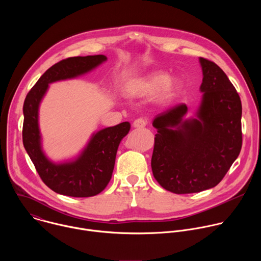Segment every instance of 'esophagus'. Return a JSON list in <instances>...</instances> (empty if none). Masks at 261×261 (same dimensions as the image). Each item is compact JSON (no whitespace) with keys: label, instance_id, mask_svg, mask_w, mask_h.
Returning a JSON list of instances; mask_svg holds the SVG:
<instances>
[{"label":"esophagus","instance_id":"34e87169","mask_svg":"<svg viewBox=\"0 0 261 261\" xmlns=\"http://www.w3.org/2000/svg\"><path fill=\"white\" fill-rule=\"evenodd\" d=\"M148 121L145 118H138L133 122V127L135 128H144L147 125Z\"/></svg>","mask_w":261,"mask_h":261}]
</instances>
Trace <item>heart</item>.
Returning <instances> with one entry per match:
<instances>
[{"label": "heart", "instance_id": "b5f03b06", "mask_svg": "<svg viewBox=\"0 0 261 261\" xmlns=\"http://www.w3.org/2000/svg\"><path fill=\"white\" fill-rule=\"evenodd\" d=\"M175 90V83L169 80V75L164 71H155L135 81L128 89V95L131 97L152 96L161 91L164 97L170 96Z\"/></svg>", "mask_w": 261, "mask_h": 261}]
</instances>
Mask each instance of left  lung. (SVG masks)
I'll return each instance as SVG.
<instances>
[{
    "label": "left lung",
    "instance_id": "left-lung-1",
    "mask_svg": "<svg viewBox=\"0 0 261 261\" xmlns=\"http://www.w3.org/2000/svg\"><path fill=\"white\" fill-rule=\"evenodd\" d=\"M203 93L196 119L182 121L186 104L159 114L152 156L154 177L175 194L200 192L217 186L240 155L242 102L227 75L214 62L200 58Z\"/></svg>",
    "mask_w": 261,
    "mask_h": 261
}]
</instances>
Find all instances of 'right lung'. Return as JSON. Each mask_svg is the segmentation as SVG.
<instances>
[{
    "label": "right lung",
    "instance_id": "obj_1",
    "mask_svg": "<svg viewBox=\"0 0 261 261\" xmlns=\"http://www.w3.org/2000/svg\"><path fill=\"white\" fill-rule=\"evenodd\" d=\"M106 60L103 55L62 60L45 71L24 99L23 146L43 182L56 193L91 197L102 192L113 175L119 144L130 130L128 122L100 130L93 135L82 155L69 163L55 164L41 150L38 109L48 84L82 75Z\"/></svg>",
    "mask_w": 261,
    "mask_h": 261
}]
</instances>
